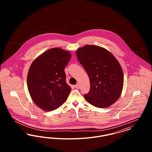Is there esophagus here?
<instances>
[{"label": "esophagus", "mask_w": 152, "mask_h": 152, "mask_svg": "<svg viewBox=\"0 0 152 152\" xmlns=\"http://www.w3.org/2000/svg\"><path fill=\"white\" fill-rule=\"evenodd\" d=\"M75 88H77V89H79V88H80L79 84H77L76 85H75Z\"/></svg>", "instance_id": "obj_1"}]
</instances>
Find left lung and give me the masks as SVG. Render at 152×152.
<instances>
[{
  "mask_svg": "<svg viewBox=\"0 0 152 152\" xmlns=\"http://www.w3.org/2000/svg\"><path fill=\"white\" fill-rule=\"evenodd\" d=\"M76 56L89 78L90 91L84 96L86 100L100 108L114 104L124 84L123 69L116 58L106 49L94 45L80 48Z\"/></svg>",
  "mask_w": 152,
  "mask_h": 152,
  "instance_id": "1",
  "label": "left lung"
}]
</instances>
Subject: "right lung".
Masks as SVG:
<instances>
[{"label":"right lung","instance_id":"obj_1","mask_svg":"<svg viewBox=\"0 0 152 152\" xmlns=\"http://www.w3.org/2000/svg\"><path fill=\"white\" fill-rule=\"evenodd\" d=\"M71 58L69 51L53 48L32 62L27 75V87L33 101L40 108L51 111L65 102L71 88L66 83L64 69Z\"/></svg>","mask_w":152,"mask_h":152}]
</instances>
